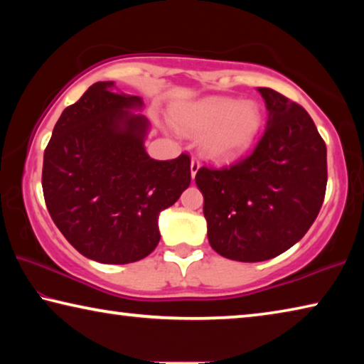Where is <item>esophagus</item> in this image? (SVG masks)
I'll return each instance as SVG.
<instances>
[{
  "label": "esophagus",
  "instance_id": "esophagus-1",
  "mask_svg": "<svg viewBox=\"0 0 364 364\" xmlns=\"http://www.w3.org/2000/svg\"><path fill=\"white\" fill-rule=\"evenodd\" d=\"M199 168H200V164H199V160L197 159H191V176H196V173L197 171H199Z\"/></svg>",
  "mask_w": 364,
  "mask_h": 364
}]
</instances>
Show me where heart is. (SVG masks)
I'll use <instances>...</instances> for the list:
<instances>
[{"instance_id":"b5f03b06","label":"heart","mask_w":364,"mask_h":364,"mask_svg":"<svg viewBox=\"0 0 364 364\" xmlns=\"http://www.w3.org/2000/svg\"><path fill=\"white\" fill-rule=\"evenodd\" d=\"M181 132L202 138V151L215 162H230L247 149L258 133L262 114L254 101L207 97L173 115Z\"/></svg>"}]
</instances>
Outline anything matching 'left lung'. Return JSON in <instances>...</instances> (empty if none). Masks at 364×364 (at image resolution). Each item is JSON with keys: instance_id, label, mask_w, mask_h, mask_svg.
<instances>
[{"instance_id": "obj_1", "label": "left lung", "mask_w": 364, "mask_h": 364, "mask_svg": "<svg viewBox=\"0 0 364 364\" xmlns=\"http://www.w3.org/2000/svg\"><path fill=\"white\" fill-rule=\"evenodd\" d=\"M258 91L268 120L254 152L196 173L212 249L250 263L278 257L305 236L328 183L326 144L311 117L278 91Z\"/></svg>"}]
</instances>
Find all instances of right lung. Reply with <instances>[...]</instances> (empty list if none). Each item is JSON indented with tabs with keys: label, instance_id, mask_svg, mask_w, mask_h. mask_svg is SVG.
<instances>
[{
	"label": "right lung",
	"instance_id": "1",
	"mask_svg": "<svg viewBox=\"0 0 364 364\" xmlns=\"http://www.w3.org/2000/svg\"><path fill=\"white\" fill-rule=\"evenodd\" d=\"M139 96L91 85L60 114L43 157L48 212L80 254L107 264L138 262L160 241L159 213L191 183L188 154L154 160Z\"/></svg>",
	"mask_w": 364,
	"mask_h": 364
}]
</instances>
